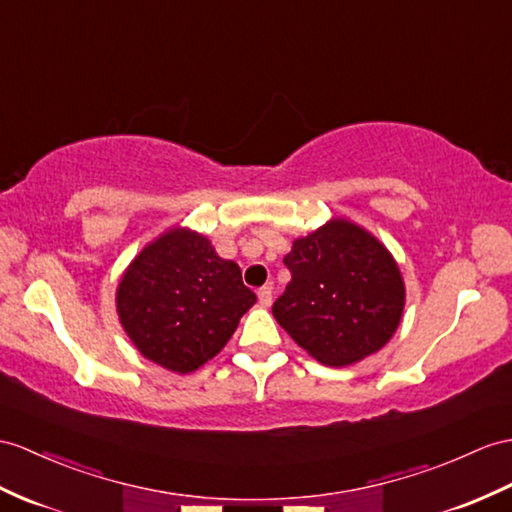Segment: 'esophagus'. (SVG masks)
Wrapping results in <instances>:
<instances>
[{
	"mask_svg": "<svg viewBox=\"0 0 512 512\" xmlns=\"http://www.w3.org/2000/svg\"><path fill=\"white\" fill-rule=\"evenodd\" d=\"M258 302L263 304V306H271V302H273L271 286H260V289H258Z\"/></svg>",
	"mask_w": 512,
	"mask_h": 512,
	"instance_id": "34e87169",
	"label": "esophagus"
}]
</instances>
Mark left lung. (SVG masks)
I'll return each mask as SVG.
<instances>
[{
    "label": "left lung",
    "instance_id": "left-lung-1",
    "mask_svg": "<svg viewBox=\"0 0 512 512\" xmlns=\"http://www.w3.org/2000/svg\"><path fill=\"white\" fill-rule=\"evenodd\" d=\"M284 265L291 282L273 304V317L319 363L352 365L378 352L400 326V269L386 247L354 223L334 219L297 239Z\"/></svg>",
    "mask_w": 512,
    "mask_h": 512
}]
</instances>
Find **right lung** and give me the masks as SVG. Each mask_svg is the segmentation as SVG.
Returning <instances> with one entry per match:
<instances>
[{
	"mask_svg": "<svg viewBox=\"0 0 512 512\" xmlns=\"http://www.w3.org/2000/svg\"><path fill=\"white\" fill-rule=\"evenodd\" d=\"M254 302L239 265L182 228L149 243L117 289L121 326L136 350L178 373L217 356Z\"/></svg>",
	"mask_w": 512,
	"mask_h": 512,
	"instance_id": "1",
	"label": "right lung"
}]
</instances>
